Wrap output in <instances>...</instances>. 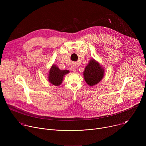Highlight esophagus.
I'll list each match as a JSON object with an SVG mask.
<instances>
[{
  "instance_id": "obj_1",
  "label": "esophagus",
  "mask_w": 146,
  "mask_h": 146,
  "mask_svg": "<svg viewBox=\"0 0 146 146\" xmlns=\"http://www.w3.org/2000/svg\"><path fill=\"white\" fill-rule=\"evenodd\" d=\"M71 69H72V71L75 72V71H76V68L74 66H71Z\"/></svg>"
}]
</instances>
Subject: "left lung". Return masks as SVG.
<instances>
[{
  "label": "left lung",
  "instance_id": "8db88e82",
  "mask_svg": "<svg viewBox=\"0 0 146 146\" xmlns=\"http://www.w3.org/2000/svg\"><path fill=\"white\" fill-rule=\"evenodd\" d=\"M104 69L95 59L90 60L83 73L84 80L90 86H94L99 83L103 78Z\"/></svg>",
  "mask_w": 146,
  "mask_h": 146
}]
</instances>
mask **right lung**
<instances>
[{
	"label": "right lung",
	"mask_w": 146,
	"mask_h": 146,
	"mask_svg": "<svg viewBox=\"0 0 146 146\" xmlns=\"http://www.w3.org/2000/svg\"><path fill=\"white\" fill-rule=\"evenodd\" d=\"M68 70H60L56 65H52L48 74V81L52 85L58 86L61 84L65 75L69 73Z\"/></svg>",
	"instance_id": "obj_1"
}]
</instances>
